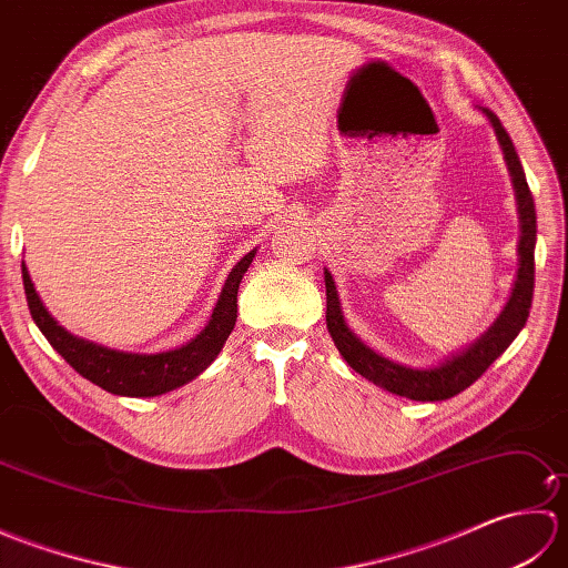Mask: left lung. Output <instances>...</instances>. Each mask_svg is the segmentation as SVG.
<instances>
[{"label": "left lung", "mask_w": 568, "mask_h": 568, "mask_svg": "<svg viewBox=\"0 0 568 568\" xmlns=\"http://www.w3.org/2000/svg\"><path fill=\"white\" fill-rule=\"evenodd\" d=\"M484 114L490 119L496 136L500 141V149L505 153V163L513 178L515 200H517V214H520V268H517V281L513 287V295L508 305L503 307L500 317L490 324L488 332L478 336L474 344H468L462 352L444 358L439 366L432 368H409L395 361L385 358L366 346L358 336L346 327L339 295H336L334 277L329 271H324V285H327V329L334 339V346L339 348L344 361L356 373H361L366 381L381 385L388 393H395L400 397H409V400L434 403L446 400L462 390H466L470 383H476L484 376L486 368L496 361L505 348L513 344V339L529 317V307H532V293H535V241H537V214H535V200L532 192L527 187V178L523 171L520 155H517L508 131L503 129L500 119L490 110H484Z\"/></svg>", "instance_id": "left-lung-1"}]
</instances>
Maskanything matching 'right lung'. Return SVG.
Here are the masks:
<instances>
[{"mask_svg":"<svg viewBox=\"0 0 568 568\" xmlns=\"http://www.w3.org/2000/svg\"><path fill=\"white\" fill-rule=\"evenodd\" d=\"M253 256H256V251L246 253V256L234 265L232 273H229L207 327H204L195 339L161 354L116 352V348H106L102 344L80 339V336L70 334L68 329L60 327L51 317V312L43 307L41 297L31 283L27 263H21V275L36 327L43 332L48 344H51L82 378H88L90 383L100 385L102 390L114 395L153 397L171 393L180 388V385L190 383L192 378H197L216 358V354L222 352L226 336L232 334L236 324L239 283L251 265Z\"/></svg>","mask_w":568,"mask_h":568,"instance_id":"obj_1","label":"right lung"}]
</instances>
